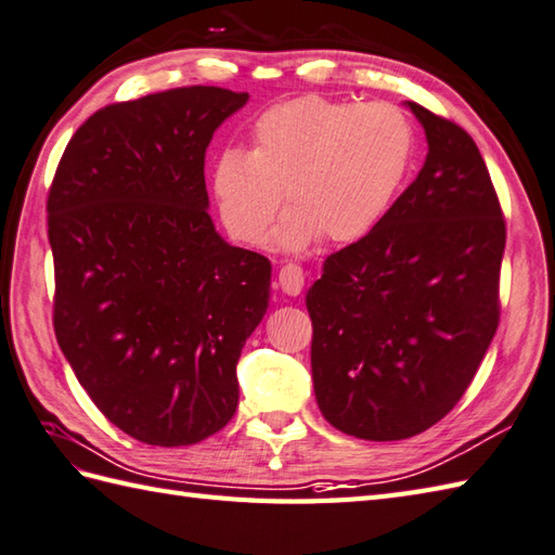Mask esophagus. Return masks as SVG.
<instances>
[{"instance_id": "obj_1", "label": "esophagus", "mask_w": 555, "mask_h": 555, "mask_svg": "<svg viewBox=\"0 0 555 555\" xmlns=\"http://www.w3.org/2000/svg\"><path fill=\"white\" fill-rule=\"evenodd\" d=\"M280 289L289 294V297H297V294L304 289V268L297 263H285L278 273Z\"/></svg>"}]
</instances>
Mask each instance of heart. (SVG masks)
I'll return each mask as SVG.
<instances>
[{
	"mask_svg": "<svg viewBox=\"0 0 555 555\" xmlns=\"http://www.w3.org/2000/svg\"><path fill=\"white\" fill-rule=\"evenodd\" d=\"M415 130L393 104L299 96L256 118L249 152L228 150L214 194L230 235L258 246L280 211L278 242L306 249L363 240L387 216L411 173Z\"/></svg>",
	"mask_w": 555,
	"mask_h": 555,
	"instance_id": "heart-1",
	"label": "heart"
}]
</instances>
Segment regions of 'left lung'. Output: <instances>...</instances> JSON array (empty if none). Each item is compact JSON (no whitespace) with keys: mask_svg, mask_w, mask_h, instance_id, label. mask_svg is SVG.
I'll return each mask as SVG.
<instances>
[{"mask_svg":"<svg viewBox=\"0 0 555 555\" xmlns=\"http://www.w3.org/2000/svg\"><path fill=\"white\" fill-rule=\"evenodd\" d=\"M427 158L377 228L330 254L306 294L320 413L344 435L397 441L455 403L499 327L506 220L477 144L415 102Z\"/></svg>","mask_w":555,"mask_h":555,"instance_id":"1","label":"left lung"}]
</instances>
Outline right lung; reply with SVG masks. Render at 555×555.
I'll return each mask as SVG.
<instances>
[{
    "mask_svg": "<svg viewBox=\"0 0 555 555\" xmlns=\"http://www.w3.org/2000/svg\"><path fill=\"white\" fill-rule=\"evenodd\" d=\"M249 94L178 88L96 111L47 199L54 332L96 409L152 447L223 429L268 311L270 261L208 216L206 146Z\"/></svg>",
    "mask_w": 555,
    "mask_h": 555,
    "instance_id": "right-lung-1",
    "label": "right lung"
}]
</instances>
